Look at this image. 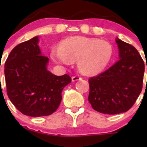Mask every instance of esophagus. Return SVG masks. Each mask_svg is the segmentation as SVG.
Masks as SVG:
<instances>
[{
    "instance_id": "esophagus-1",
    "label": "esophagus",
    "mask_w": 147,
    "mask_h": 147,
    "mask_svg": "<svg viewBox=\"0 0 147 147\" xmlns=\"http://www.w3.org/2000/svg\"><path fill=\"white\" fill-rule=\"evenodd\" d=\"M82 78H81L80 75H75V76H73L72 78V82H75V81H78V80H82Z\"/></svg>"
}]
</instances>
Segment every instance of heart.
Returning <instances> with one entry per match:
<instances>
[{"label":"heart","mask_w":147,"mask_h":147,"mask_svg":"<svg viewBox=\"0 0 147 147\" xmlns=\"http://www.w3.org/2000/svg\"><path fill=\"white\" fill-rule=\"evenodd\" d=\"M51 54L55 61L65 65L78 60V67L82 72L95 74L109 64L113 49L106 41L75 36L63 41L60 48L53 49Z\"/></svg>","instance_id":"obj_1"}]
</instances>
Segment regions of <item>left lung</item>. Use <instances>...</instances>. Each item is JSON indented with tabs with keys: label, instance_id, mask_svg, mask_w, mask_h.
<instances>
[{
	"label": "left lung",
	"instance_id": "left-lung-1",
	"mask_svg": "<svg viewBox=\"0 0 147 147\" xmlns=\"http://www.w3.org/2000/svg\"><path fill=\"white\" fill-rule=\"evenodd\" d=\"M116 42L120 60L106 71L89 79L88 100L92 107L107 115L128 111L135 103L143 85L144 63L139 52L119 38Z\"/></svg>",
	"mask_w": 147,
	"mask_h": 147
}]
</instances>
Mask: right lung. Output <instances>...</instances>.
<instances>
[{"instance_id":"add662e5","label":"right lung","mask_w":147,"mask_h":147,"mask_svg":"<svg viewBox=\"0 0 147 147\" xmlns=\"http://www.w3.org/2000/svg\"><path fill=\"white\" fill-rule=\"evenodd\" d=\"M38 41L36 36L16 46L4 69L10 100L21 113L34 117L55 112L63 88L71 82L69 75L57 76L47 70L49 58L42 55Z\"/></svg>"}]
</instances>
